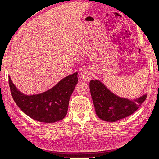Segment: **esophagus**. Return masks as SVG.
I'll use <instances>...</instances> for the list:
<instances>
[{"instance_id": "34e87169", "label": "esophagus", "mask_w": 159, "mask_h": 159, "mask_svg": "<svg viewBox=\"0 0 159 159\" xmlns=\"http://www.w3.org/2000/svg\"><path fill=\"white\" fill-rule=\"evenodd\" d=\"M81 78L85 81H89L91 80V73L88 70H83L81 71Z\"/></svg>"}]
</instances>
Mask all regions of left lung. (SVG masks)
Listing matches in <instances>:
<instances>
[{
	"mask_svg": "<svg viewBox=\"0 0 159 159\" xmlns=\"http://www.w3.org/2000/svg\"><path fill=\"white\" fill-rule=\"evenodd\" d=\"M89 89L96 114L105 121L115 122L134 113L145 102L147 95L135 100L115 95L97 80H91Z\"/></svg>",
	"mask_w": 159,
	"mask_h": 159,
	"instance_id": "obj_1",
	"label": "left lung"
}]
</instances>
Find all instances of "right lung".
<instances>
[{
	"label": "right lung",
	"mask_w": 159,
	"mask_h": 159,
	"mask_svg": "<svg viewBox=\"0 0 159 159\" xmlns=\"http://www.w3.org/2000/svg\"><path fill=\"white\" fill-rule=\"evenodd\" d=\"M77 75L76 72L66 77L46 92L30 96L20 93L10 77L8 83L14 101L24 113L38 121L54 123L66 117L70 98L78 81Z\"/></svg>",
	"instance_id": "right-lung-1"
}]
</instances>
